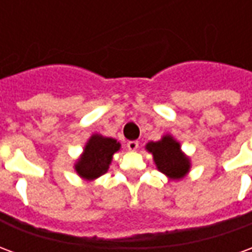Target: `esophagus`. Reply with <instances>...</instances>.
<instances>
[{
    "instance_id": "esophagus-1",
    "label": "esophagus",
    "mask_w": 252,
    "mask_h": 252,
    "mask_svg": "<svg viewBox=\"0 0 252 252\" xmlns=\"http://www.w3.org/2000/svg\"><path fill=\"white\" fill-rule=\"evenodd\" d=\"M126 147H128L129 151H136L137 147H139V143H137L136 140H132V142H128Z\"/></svg>"
}]
</instances>
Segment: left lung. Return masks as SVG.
<instances>
[{"label": "left lung", "instance_id": "left-lung-1", "mask_svg": "<svg viewBox=\"0 0 252 252\" xmlns=\"http://www.w3.org/2000/svg\"><path fill=\"white\" fill-rule=\"evenodd\" d=\"M146 150L153 155L157 169L170 181H180L189 174L190 158L181 150V143L166 133L158 142H148Z\"/></svg>", "mask_w": 252, "mask_h": 252}]
</instances>
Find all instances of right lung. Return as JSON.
<instances>
[{
    "label": "right lung",
    "mask_w": 252,
    "mask_h": 252,
    "mask_svg": "<svg viewBox=\"0 0 252 252\" xmlns=\"http://www.w3.org/2000/svg\"><path fill=\"white\" fill-rule=\"evenodd\" d=\"M121 144L113 137L93 133L83 147L82 154L74 163L77 174L86 181H94L104 175L112 163V159Z\"/></svg>",
    "instance_id": "1"
}]
</instances>
